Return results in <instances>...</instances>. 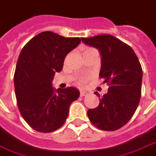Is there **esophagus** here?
I'll use <instances>...</instances> for the list:
<instances>
[{
	"label": "esophagus",
	"instance_id": "1",
	"mask_svg": "<svg viewBox=\"0 0 156 156\" xmlns=\"http://www.w3.org/2000/svg\"><path fill=\"white\" fill-rule=\"evenodd\" d=\"M87 91H80V96L81 97H84V96H86V95H87Z\"/></svg>",
	"mask_w": 156,
	"mask_h": 156
}]
</instances>
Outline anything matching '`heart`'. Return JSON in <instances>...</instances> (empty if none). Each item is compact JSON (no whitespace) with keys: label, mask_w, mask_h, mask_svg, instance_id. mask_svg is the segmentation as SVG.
Here are the masks:
<instances>
[{"label":"heart","mask_w":156,"mask_h":156,"mask_svg":"<svg viewBox=\"0 0 156 156\" xmlns=\"http://www.w3.org/2000/svg\"><path fill=\"white\" fill-rule=\"evenodd\" d=\"M92 51H97L96 49L92 48V47H86V48H84V49L83 50V55H85L88 54V53H90V52H92ZM87 79H88V78H87V77H82V78H80L79 79H78V83H79V84L85 83L87 81Z\"/></svg>","instance_id":"heart-1"}]
</instances>
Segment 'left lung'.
Here are the masks:
<instances>
[{
	"instance_id": "obj_1",
	"label": "left lung",
	"mask_w": 156,
	"mask_h": 156,
	"mask_svg": "<svg viewBox=\"0 0 156 156\" xmlns=\"http://www.w3.org/2000/svg\"><path fill=\"white\" fill-rule=\"evenodd\" d=\"M101 55L100 77L109 86L108 93L100 98L99 105L87 110L91 123L99 129L115 131L133 116L141 95L142 69L130 46L110 34L82 37ZM96 95L101 97L98 92Z\"/></svg>"
}]
</instances>
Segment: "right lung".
<instances>
[{"label":"right lung","mask_w":156,"mask_h":156,"mask_svg":"<svg viewBox=\"0 0 156 156\" xmlns=\"http://www.w3.org/2000/svg\"><path fill=\"white\" fill-rule=\"evenodd\" d=\"M81 42L79 37H65L53 32L39 33L23 46L14 75L20 112L28 125L41 133H51L65 123L71 103L80 92L73 87L55 90L52 80L63 69L65 56Z\"/></svg>","instance_id":"1"}]
</instances>
